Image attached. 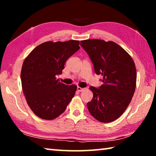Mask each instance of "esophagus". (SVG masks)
I'll list each match as a JSON object with an SVG mask.
<instances>
[{
  "instance_id": "obj_1",
  "label": "esophagus",
  "mask_w": 156,
  "mask_h": 156,
  "mask_svg": "<svg viewBox=\"0 0 156 156\" xmlns=\"http://www.w3.org/2000/svg\"><path fill=\"white\" fill-rule=\"evenodd\" d=\"M77 90H78V91H83L84 90V89L80 87H77Z\"/></svg>"
}]
</instances>
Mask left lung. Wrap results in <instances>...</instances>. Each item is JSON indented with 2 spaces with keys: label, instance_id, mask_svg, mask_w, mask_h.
<instances>
[{
  "label": "left lung",
  "instance_id": "obj_1",
  "mask_svg": "<svg viewBox=\"0 0 156 156\" xmlns=\"http://www.w3.org/2000/svg\"><path fill=\"white\" fill-rule=\"evenodd\" d=\"M93 62L96 74L102 76L99 89L90 87L93 98L89 113L99 122L114 121L129 106L136 86V68L132 58L113 41L90 39L80 41Z\"/></svg>",
  "mask_w": 156,
  "mask_h": 156
}]
</instances>
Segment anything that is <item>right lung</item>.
<instances>
[{
  "instance_id": "right-lung-1",
  "label": "right lung",
  "mask_w": 156,
  "mask_h": 156,
  "mask_svg": "<svg viewBox=\"0 0 156 156\" xmlns=\"http://www.w3.org/2000/svg\"><path fill=\"white\" fill-rule=\"evenodd\" d=\"M80 41H48L35 47L25 58L20 73L27 105L40 118L51 120L62 114L76 94V84L66 85L61 74L67 60L80 49Z\"/></svg>"
}]
</instances>
